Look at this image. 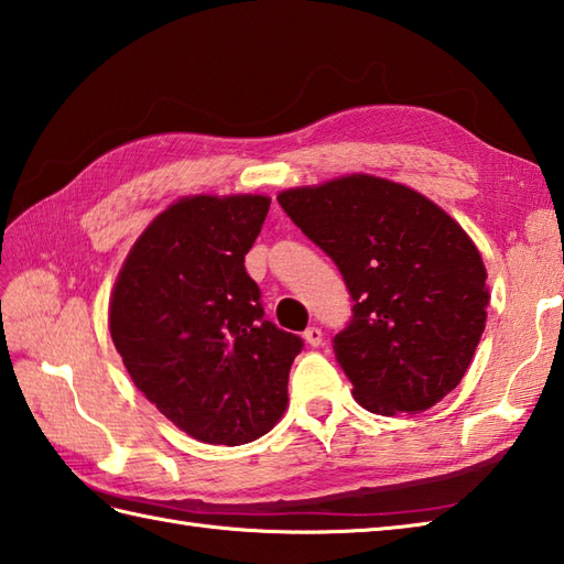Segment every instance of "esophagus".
<instances>
[{
	"label": "esophagus",
	"mask_w": 564,
	"mask_h": 564,
	"mask_svg": "<svg viewBox=\"0 0 564 564\" xmlns=\"http://www.w3.org/2000/svg\"><path fill=\"white\" fill-rule=\"evenodd\" d=\"M303 337H305V341H307L310 346H319L322 341H325V334H322L319 327H307Z\"/></svg>",
	"instance_id": "esophagus-1"
}]
</instances>
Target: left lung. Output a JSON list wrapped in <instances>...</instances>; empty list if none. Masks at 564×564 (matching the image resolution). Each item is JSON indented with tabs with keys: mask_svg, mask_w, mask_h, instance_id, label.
I'll use <instances>...</instances> for the list:
<instances>
[{
	"mask_svg": "<svg viewBox=\"0 0 564 564\" xmlns=\"http://www.w3.org/2000/svg\"><path fill=\"white\" fill-rule=\"evenodd\" d=\"M337 263L354 301L334 354L356 402L424 412L463 380L487 322V271L463 227L414 188L370 174L279 194Z\"/></svg>",
	"mask_w": 564,
	"mask_h": 564,
	"instance_id": "1",
	"label": "left lung"
}]
</instances>
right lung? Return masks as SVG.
I'll return each instance as SVG.
<instances>
[{
    "mask_svg": "<svg viewBox=\"0 0 564 564\" xmlns=\"http://www.w3.org/2000/svg\"><path fill=\"white\" fill-rule=\"evenodd\" d=\"M267 196H186L138 237L118 273L109 329L135 388L196 441H257L289 404L303 339L263 317L245 254Z\"/></svg>",
    "mask_w": 564,
    "mask_h": 564,
    "instance_id": "obj_1",
    "label": "right lung"
}]
</instances>
